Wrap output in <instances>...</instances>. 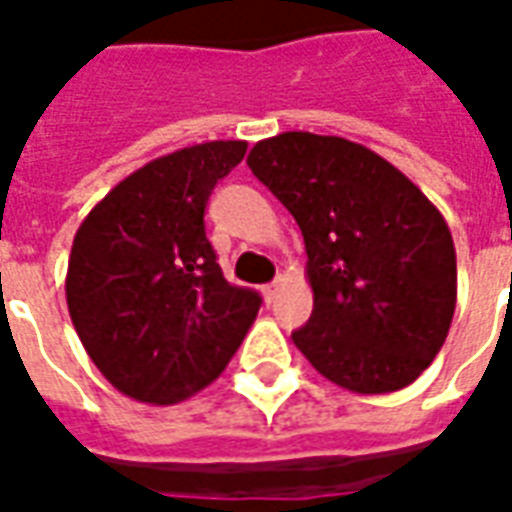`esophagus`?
<instances>
[{"label": "esophagus", "instance_id": "1", "mask_svg": "<svg viewBox=\"0 0 512 512\" xmlns=\"http://www.w3.org/2000/svg\"><path fill=\"white\" fill-rule=\"evenodd\" d=\"M260 293H263L266 304H271V301L277 299V293H279V279L277 282H271V285H263V288H260Z\"/></svg>", "mask_w": 512, "mask_h": 512}]
</instances>
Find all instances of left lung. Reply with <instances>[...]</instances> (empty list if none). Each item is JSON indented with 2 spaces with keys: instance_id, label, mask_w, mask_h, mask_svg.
I'll list each match as a JSON object with an SVG mask.
<instances>
[{
  "instance_id": "left-lung-1",
  "label": "left lung",
  "mask_w": 512,
  "mask_h": 512,
  "mask_svg": "<svg viewBox=\"0 0 512 512\" xmlns=\"http://www.w3.org/2000/svg\"><path fill=\"white\" fill-rule=\"evenodd\" d=\"M301 227L312 315L293 343L332 384H414L450 332L458 268L439 208L370 147L285 131L246 158Z\"/></svg>"
}]
</instances>
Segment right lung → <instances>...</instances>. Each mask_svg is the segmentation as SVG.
I'll return each instance as SVG.
<instances>
[{"instance_id":"add662e5","label":"right lung","mask_w":512,"mask_h":512,"mask_svg":"<svg viewBox=\"0 0 512 512\" xmlns=\"http://www.w3.org/2000/svg\"><path fill=\"white\" fill-rule=\"evenodd\" d=\"M246 142L183 147L120 180L73 238L65 299L93 365L117 392L172 406L219 378L260 296L224 279L205 238L213 186Z\"/></svg>"}]
</instances>
